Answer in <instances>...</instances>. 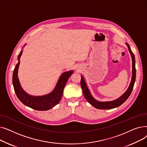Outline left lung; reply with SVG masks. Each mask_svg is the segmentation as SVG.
Wrapping results in <instances>:
<instances>
[{"label": "left lung", "mask_w": 147, "mask_h": 147, "mask_svg": "<svg viewBox=\"0 0 147 147\" xmlns=\"http://www.w3.org/2000/svg\"><path fill=\"white\" fill-rule=\"evenodd\" d=\"M126 45L127 46L128 49L129 51V52L132 57V80H131L130 85L127 89V90L120 97L117 98V99L114 100L112 101H107V102H100L98 101H96V99L94 98V97L92 96L90 92H89L85 81L84 80L83 77L81 76V81H80V84L81 87L83 90V95L85 97L87 101L92 105H93L96 109H100V110H109V109H114L121 105L123 103H124L127 99L129 98L130 95L132 93V91L134 88V86L135 82L136 79V68H135V55L132 51H131L130 46L127 43H126Z\"/></svg>", "instance_id": "obj_1"}]
</instances>
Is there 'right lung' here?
<instances>
[{"label": "right lung", "instance_id": "add662e5", "mask_svg": "<svg viewBox=\"0 0 147 147\" xmlns=\"http://www.w3.org/2000/svg\"><path fill=\"white\" fill-rule=\"evenodd\" d=\"M22 53V51H21L18 56V63L14 68L12 76V83L15 94L23 104L30 108L38 111L49 110L59 102L63 95L65 84L73 71H68L62 74L55 89L49 94L39 96L30 95L22 89L18 78V69L20 63V59Z\"/></svg>", "mask_w": 147, "mask_h": 147}]
</instances>
